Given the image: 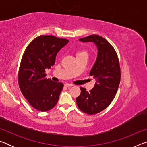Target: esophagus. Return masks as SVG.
<instances>
[{
	"mask_svg": "<svg viewBox=\"0 0 147 147\" xmlns=\"http://www.w3.org/2000/svg\"><path fill=\"white\" fill-rule=\"evenodd\" d=\"M73 86V84H68V83H67V84H65V86L67 87V88H69V87H71V86Z\"/></svg>",
	"mask_w": 147,
	"mask_h": 147,
	"instance_id": "obj_1",
	"label": "esophagus"
}]
</instances>
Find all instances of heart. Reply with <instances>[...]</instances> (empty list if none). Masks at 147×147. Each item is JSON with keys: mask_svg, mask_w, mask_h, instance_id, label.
<instances>
[{"mask_svg": "<svg viewBox=\"0 0 147 147\" xmlns=\"http://www.w3.org/2000/svg\"><path fill=\"white\" fill-rule=\"evenodd\" d=\"M80 55L88 56V53H87V51H84V50H81V51H79L78 53H76V56H80Z\"/></svg>", "mask_w": 147, "mask_h": 147, "instance_id": "obj_1", "label": "heart"}]
</instances>
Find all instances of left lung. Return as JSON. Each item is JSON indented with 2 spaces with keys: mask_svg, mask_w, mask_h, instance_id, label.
Returning <instances> with one entry per match:
<instances>
[{
  "mask_svg": "<svg viewBox=\"0 0 147 147\" xmlns=\"http://www.w3.org/2000/svg\"><path fill=\"white\" fill-rule=\"evenodd\" d=\"M79 40L93 42L98 49L97 58L89 73L96 83L89 91L81 87V93L76 98L78 108L93 115L106 109L115 98L121 81L119 61L115 49L102 37L91 35Z\"/></svg>",
  "mask_w": 147,
  "mask_h": 147,
  "instance_id": "1",
  "label": "left lung"
}]
</instances>
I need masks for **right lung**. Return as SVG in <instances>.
<instances>
[{
  "label": "right lung",
  "instance_id": "1",
  "mask_svg": "<svg viewBox=\"0 0 147 147\" xmlns=\"http://www.w3.org/2000/svg\"><path fill=\"white\" fill-rule=\"evenodd\" d=\"M68 42L53 36H38L27 46L22 57L19 88L29 104L39 111H48L58 102L63 84L47 79L45 69L54 65L57 54Z\"/></svg>",
  "mask_w": 147,
  "mask_h": 147
}]
</instances>
